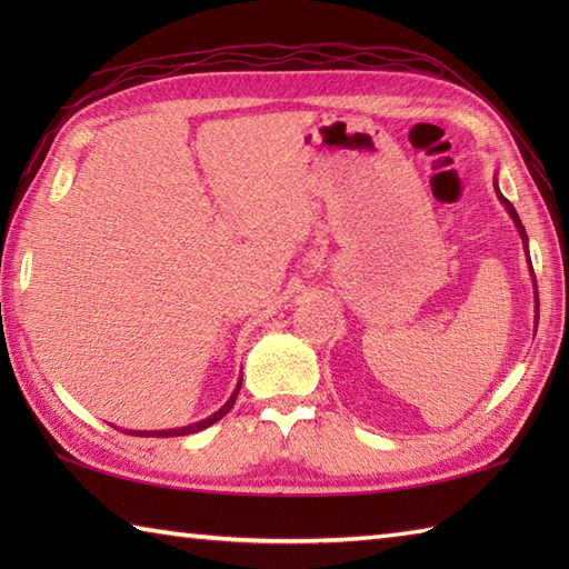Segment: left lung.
Returning a JSON list of instances; mask_svg holds the SVG:
<instances>
[{
	"label": "left lung",
	"instance_id": "obj_1",
	"mask_svg": "<svg viewBox=\"0 0 569 569\" xmlns=\"http://www.w3.org/2000/svg\"><path fill=\"white\" fill-rule=\"evenodd\" d=\"M497 196H499V200L506 204V210H509V214L513 217V222H516V227H518V232H521V239H523V244H526V249H528V234H526V229H523V224H521V217H518V212L513 210V204L501 196V190H499V188H497ZM536 306H538V286H536Z\"/></svg>",
	"mask_w": 569,
	"mask_h": 569
}]
</instances>
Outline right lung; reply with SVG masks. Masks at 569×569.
I'll list each match as a JSON object with an SVG mask.
<instances>
[{"mask_svg": "<svg viewBox=\"0 0 569 569\" xmlns=\"http://www.w3.org/2000/svg\"><path fill=\"white\" fill-rule=\"evenodd\" d=\"M239 386H241V381H239ZM239 386L234 389L232 398H229V401H227L220 410H217L214 416H210V418H204V420H200V422H192V426L178 428V430H153V432H129V435H141V438H178V435H190V432H198V430L210 428L212 422H217L222 416H227L229 410H232V406H234V401H237V393H239Z\"/></svg>", "mask_w": 569, "mask_h": 569, "instance_id": "right-lung-1", "label": "right lung"}]
</instances>
